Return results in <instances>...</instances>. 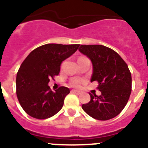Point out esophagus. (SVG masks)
Returning a JSON list of instances; mask_svg holds the SVG:
<instances>
[{"label":"esophagus","mask_w":148,"mask_h":148,"mask_svg":"<svg viewBox=\"0 0 148 148\" xmlns=\"http://www.w3.org/2000/svg\"><path fill=\"white\" fill-rule=\"evenodd\" d=\"M71 92L73 93H74V94H76V95H80L82 92L81 91H79V90H72Z\"/></svg>","instance_id":"34e87169"}]
</instances>
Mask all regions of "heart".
I'll use <instances>...</instances> for the list:
<instances>
[{"instance_id":"b5f03b06","label":"heart","mask_w":148,"mask_h":148,"mask_svg":"<svg viewBox=\"0 0 148 148\" xmlns=\"http://www.w3.org/2000/svg\"><path fill=\"white\" fill-rule=\"evenodd\" d=\"M81 83H82V80L76 78V79H74V80H71V86H74V87H79V86H80V84H81Z\"/></svg>"}]
</instances>
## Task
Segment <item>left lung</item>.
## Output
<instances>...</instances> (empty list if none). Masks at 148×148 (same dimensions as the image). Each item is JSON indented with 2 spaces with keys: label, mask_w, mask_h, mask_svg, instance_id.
Listing matches in <instances>:
<instances>
[{
  "label": "left lung",
  "mask_w": 148,
  "mask_h": 148,
  "mask_svg": "<svg viewBox=\"0 0 148 148\" xmlns=\"http://www.w3.org/2000/svg\"><path fill=\"white\" fill-rule=\"evenodd\" d=\"M79 51L92 64L90 81H98L101 95L90 94L82 108L92 118L108 120L117 116L127 104L132 90L128 65L118 53L102 45H80Z\"/></svg>",
  "instance_id": "8db88e82"
}]
</instances>
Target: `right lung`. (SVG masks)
Returning <instances> with one entry per match:
<instances>
[{
  "instance_id": "obj_1",
  "label": "right lung",
  "mask_w": 148,
  "mask_h": 148,
  "mask_svg": "<svg viewBox=\"0 0 148 148\" xmlns=\"http://www.w3.org/2000/svg\"><path fill=\"white\" fill-rule=\"evenodd\" d=\"M79 44L47 43L36 48L23 61L16 75V95L23 110L36 119H47L62 109L70 89L52 91L49 79L58 75L63 61L77 50Z\"/></svg>"
}]
</instances>
